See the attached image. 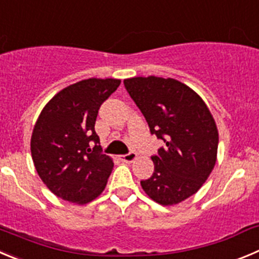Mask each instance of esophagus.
<instances>
[{"label":"esophagus","instance_id":"1","mask_svg":"<svg viewBox=\"0 0 259 259\" xmlns=\"http://www.w3.org/2000/svg\"><path fill=\"white\" fill-rule=\"evenodd\" d=\"M121 159L124 161V162L132 163L134 159H137V153H135V152H129L127 154H124V156H121Z\"/></svg>","mask_w":259,"mask_h":259}]
</instances>
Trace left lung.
<instances>
[{
	"mask_svg": "<svg viewBox=\"0 0 259 259\" xmlns=\"http://www.w3.org/2000/svg\"><path fill=\"white\" fill-rule=\"evenodd\" d=\"M127 93L165 146L152 157L154 172L141 185L162 206H174L195 194L217 159L219 130L204 101L171 78L125 79Z\"/></svg>",
	"mask_w": 259,
	"mask_h": 259,
	"instance_id": "left-lung-1",
	"label": "left lung"
}]
</instances>
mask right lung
I'll return each instance as SVG.
<instances>
[{
	"label": "right lung",
	"instance_id": "add662e5",
	"mask_svg": "<svg viewBox=\"0 0 259 259\" xmlns=\"http://www.w3.org/2000/svg\"><path fill=\"white\" fill-rule=\"evenodd\" d=\"M120 83L85 79L60 91L43 107L31 134V158L46 187L59 198L87 204L105 190L113 162L97 146L94 124L101 105Z\"/></svg>",
	"mask_w": 259,
	"mask_h": 259
}]
</instances>
